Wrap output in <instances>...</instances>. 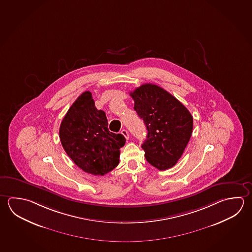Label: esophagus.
I'll use <instances>...</instances> for the list:
<instances>
[{"mask_svg":"<svg viewBox=\"0 0 252 252\" xmlns=\"http://www.w3.org/2000/svg\"><path fill=\"white\" fill-rule=\"evenodd\" d=\"M121 133L124 135V137H125V138L126 139H128V137H129V135H128V132L126 130V129H123L122 131H121Z\"/></svg>","mask_w":252,"mask_h":252,"instance_id":"34e87169","label":"esophagus"}]
</instances>
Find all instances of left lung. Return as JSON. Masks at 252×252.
I'll return each mask as SVG.
<instances>
[{"label": "left lung", "instance_id": "1", "mask_svg": "<svg viewBox=\"0 0 252 252\" xmlns=\"http://www.w3.org/2000/svg\"><path fill=\"white\" fill-rule=\"evenodd\" d=\"M130 96L134 109L147 129L143 143L147 161L160 170L173 167L183 155L192 131V116L185 105L162 88L145 83Z\"/></svg>", "mask_w": 252, "mask_h": 252}]
</instances>
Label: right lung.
<instances>
[{
    "label": "right lung",
    "instance_id": "right-lung-1",
    "mask_svg": "<svg viewBox=\"0 0 252 252\" xmlns=\"http://www.w3.org/2000/svg\"><path fill=\"white\" fill-rule=\"evenodd\" d=\"M60 141L67 156L83 171L104 176L119 164L122 134L110 132L105 112L97 110L90 92H83L61 122Z\"/></svg>",
    "mask_w": 252,
    "mask_h": 252
}]
</instances>
